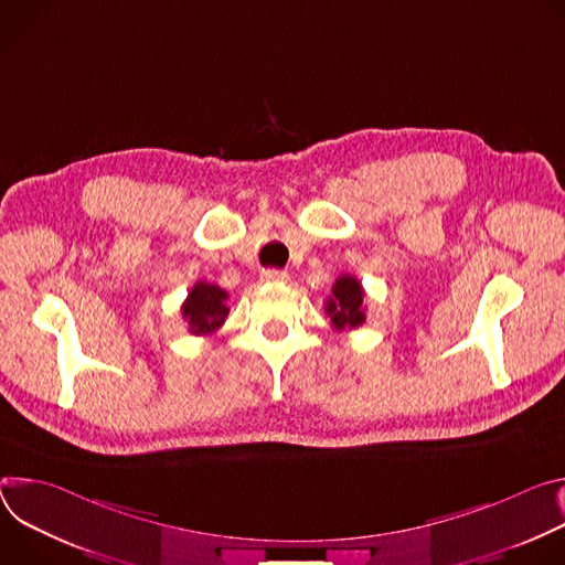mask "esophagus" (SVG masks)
<instances>
[{
    "label": "esophagus",
    "instance_id": "34e87169",
    "mask_svg": "<svg viewBox=\"0 0 565 565\" xmlns=\"http://www.w3.org/2000/svg\"><path fill=\"white\" fill-rule=\"evenodd\" d=\"M263 280L265 282H287L289 274L282 269H267V271H263Z\"/></svg>",
    "mask_w": 565,
    "mask_h": 565
}]
</instances>
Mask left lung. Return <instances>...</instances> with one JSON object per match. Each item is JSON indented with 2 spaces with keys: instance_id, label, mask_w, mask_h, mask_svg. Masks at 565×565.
Wrapping results in <instances>:
<instances>
[{
  "instance_id": "1",
  "label": "left lung",
  "mask_w": 565,
  "mask_h": 565,
  "mask_svg": "<svg viewBox=\"0 0 565 565\" xmlns=\"http://www.w3.org/2000/svg\"><path fill=\"white\" fill-rule=\"evenodd\" d=\"M326 315L332 321L337 332L354 330L365 323V307H363V287L354 276H339L332 285V296L326 305Z\"/></svg>"
}]
</instances>
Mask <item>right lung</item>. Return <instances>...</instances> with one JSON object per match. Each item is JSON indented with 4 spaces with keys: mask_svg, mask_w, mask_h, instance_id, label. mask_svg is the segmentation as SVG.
<instances>
[{
    "mask_svg": "<svg viewBox=\"0 0 565 565\" xmlns=\"http://www.w3.org/2000/svg\"><path fill=\"white\" fill-rule=\"evenodd\" d=\"M228 294L213 285V282H195V287L188 291V298L181 305V317L188 326V332L195 337H206L220 330V326L228 317L226 307Z\"/></svg>",
    "mask_w": 565,
    "mask_h": 565,
    "instance_id": "1",
    "label": "right lung"
}]
</instances>
